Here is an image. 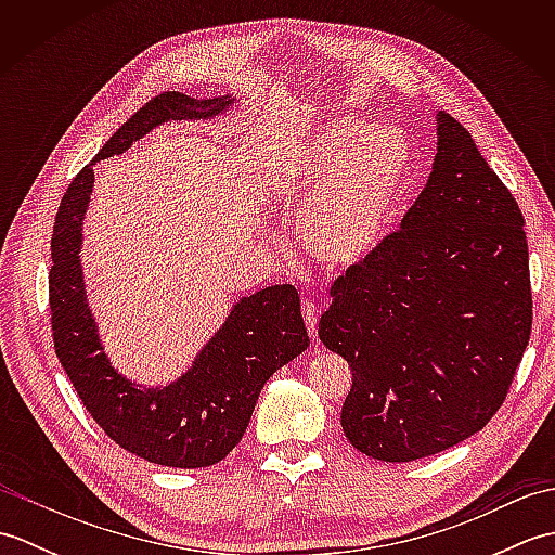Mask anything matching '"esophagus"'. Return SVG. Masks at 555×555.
<instances>
[{
  "label": "esophagus",
  "instance_id": "1",
  "mask_svg": "<svg viewBox=\"0 0 555 555\" xmlns=\"http://www.w3.org/2000/svg\"><path fill=\"white\" fill-rule=\"evenodd\" d=\"M300 310H302V320H305V326H308L310 336L317 338V320H320V308H317L312 300H302Z\"/></svg>",
  "mask_w": 555,
  "mask_h": 555
}]
</instances>
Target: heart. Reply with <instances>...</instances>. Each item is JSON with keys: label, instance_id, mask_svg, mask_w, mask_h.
<instances>
[{"label": "heart", "instance_id": "heart-1", "mask_svg": "<svg viewBox=\"0 0 555 555\" xmlns=\"http://www.w3.org/2000/svg\"><path fill=\"white\" fill-rule=\"evenodd\" d=\"M412 169L415 145L403 128L340 116L279 155L269 181L298 211L305 253L324 267L350 269L386 238Z\"/></svg>", "mask_w": 555, "mask_h": 555}]
</instances>
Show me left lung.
<instances>
[{"label":"left lung","mask_w":555,"mask_h":555,"mask_svg":"<svg viewBox=\"0 0 555 555\" xmlns=\"http://www.w3.org/2000/svg\"><path fill=\"white\" fill-rule=\"evenodd\" d=\"M532 332L525 219L451 114L427 185L332 286L322 344L350 364L340 427L360 453L410 463L485 429Z\"/></svg>","instance_id":"left-lung-1"}]
</instances>
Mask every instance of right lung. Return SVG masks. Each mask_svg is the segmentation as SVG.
<instances>
[{"mask_svg":"<svg viewBox=\"0 0 555 555\" xmlns=\"http://www.w3.org/2000/svg\"><path fill=\"white\" fill-rule=\"evenodd\" d=\"M233 102L231 95L195 100L162 92L107 140L92 164L121 155L162 124L217 119ZM92 164L70 181L54 221L50 310L56 358L92 420L128 453L164 467H209L243 439L269 376L310 346L300 296L281 284L241 298L179 379L167 386L128 379L104 352L80 264Z\"/></svg>","mask_w":555,"mask_h":555,"instance_id":"right-lung-1","label":"right lung"}]
</instances>
